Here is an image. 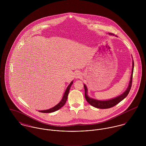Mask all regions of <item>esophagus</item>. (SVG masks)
<instances>
[{"mask_svg":"<svg viewBox=\"0 0 146 146\" xmlns=\"http://www.w3.org/2000/svg\"><path fill=\"white\" fill-rule=\"evenodd\" d=\"M81 77H82V74H81V73H80L79 72H76V74H75V78L76 79H79V78H80Z\"/></svg>","mask_w":146,"mask_h":146,"instance_id":"34e87169","label":"esophagus"}]
</instances>
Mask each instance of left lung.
Here are the masks:
<instances>
[{"instance_id":"8db88e82","label":"left lung","mask_w":146,"mask_h":146,"mask_svg":"<svg viewBox=\"0 0 146 146\" xmlns=\"http://www.w3.org/2000/svg\"><path fill=\"white\" fill-rule=\"evenodd\" d=\"M110 34L112 35V33H110ZM133 70H134V61H133V68H132V72L130 78V81L129 84L128 88L126 89L125 92L120 95V96L110 100L107 101H98L94 99H92L91 98H89L87 95V88L85 85H84V89H85V97L86 100V101L92 106L98 108H102V109H106V108H109L111 107H112L115 106V105L118 104L119 102H120L122 100H123L125 97L127 96L129 94L130 90L131 87L132 85V79H133Z\"/></svg>"}]
</instances>
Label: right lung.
Segmentation results:
<instances>
[{
    "mask_svg": "<svg viewBox=\"0 0 146 146\" xmlns=\"http://www.w3.org/2000/svg\"><path fill=\"white\" fill-rule=\"evenodd\" d=\"M72 84H73V82H71V83L69 84V85L68 86V87L67 88V89H66V90L65 91V93H64V94L63 95V97L61 101L58 104L56 105V106L53 107L52 108H50V109L46 110L39 111V112H42V113H50V112H53L56 111L58 110L60 108H61L62 107H63L64 105V104L66 102V101H67V96H68V93H69V90H70V88H71V86Z\"/></svg>",
    "mask_w": 146,
    "mask_h": 146,
    "instance_id": "obj_1",
    "label": "right lung"
}]
</instances>
